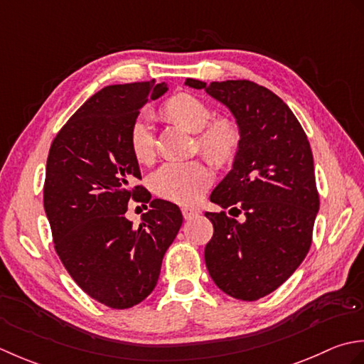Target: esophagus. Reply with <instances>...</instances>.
Returning <instances> with one entry per match:
<instances>
[{
	"label": "esophagus",
	"instance_id": "obj_1",
	"mask_svg": "<svg viewBox=\"0 0 364 364\" xmlns=\"http://www.w3.org/2000/svg\"><path fill=\"white\" fill-rule=\"evenodd\" d=\"M198 213H199V210L195 209V207H188V205L182 207V215H183L185 220H190V218H193V217H196Z\"/></svg>",
	"mask_w": 364,
	"mask_h": 364
}]
</instances>
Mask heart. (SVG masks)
<instances>
[{
    "label": "heart",
    "instance_id": "heart-1",
    "mask_svg": "<svg viewBox=\"0 0 364 364\" xmlns=\"http://www.w3.org/2000/svg\"><path fill=\"white\" fill-rule=\"evenodd\" d=\"M161 113L185 130L198 133L199 151L217 165L229 163L239 151L242 133L237 122L229 117L210 121L212 109L196 95L187 92L173 95L163 103ZM129 144L136 161L147 163L152 160L154 136L151 124L144 116L133 121ZM210 182V168L201 160L169 161L151 176V188L155 195L177 204L196 203Z\"/></svg>",
    "mask_w": 364,
    "mask_h": 364
}]
</instances>
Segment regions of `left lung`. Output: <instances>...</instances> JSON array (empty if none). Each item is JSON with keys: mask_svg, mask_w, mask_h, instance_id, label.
<instances>
[{"mask_svg": "<svg viewBox=\"0 0 364 364\" xmlns=\"http://www.w3.org/2000/svg\"><path fill=\"white\" fill-rule=\"evenodd\" d=\"M185 85L226 105L242 133L232 169L210 201L245 221L205 212L213 235L204 259L221 291L255 301L283 284L309 251L318 212L309 141L291 108L253 81L187 78Z\"/></svg>", "mask_w": 364, "mask_h": 364, "instance_id": "1", "label": "left lung"}]
</instances>
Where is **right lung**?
Listing matches in <instances>:
<instances>
[{
  "label": "right lung",
  "mask_w": 364,
  "mask_h": 364,
  "mask_svg": "<svg viewBox=\"0 0 364 364\" xmlns=\"http://www.w3.org/2000/svg\"><path fill=\"white\" fill-rule=\"evenodd\" d=\"M168 91L165 83L100 89L51 143L43 207L55 250L73 281L102 305L127 309L149 295L161 261L182 226L181 209L152 199L138 228L124 218L130 198L151 200L132 155L129 133L139 109Z\"/></svg>",
  "instance_id": "right-lung-1"
}]
</instances>
